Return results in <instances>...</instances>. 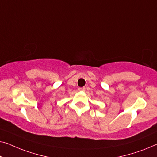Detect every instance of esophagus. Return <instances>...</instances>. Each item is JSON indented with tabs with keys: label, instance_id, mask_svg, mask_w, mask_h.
Segmentation results:
<instances>
[{
	"label": "esophagus",
	"instance_id": "34e87169",
	"mask_svg": "<svg viewBox=\"0 0 157 157\" xmlns=\"http://www.w3.org/2000/svg\"><path fill=\"white\" fill-rule=\"evenodd\" d=\"M78 90L79 91H84V90H85V87H79Z\"/></svg>",
	"mask_w": 157,
	"mask_h": 157
}]
</instances>
